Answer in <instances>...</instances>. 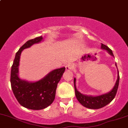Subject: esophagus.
<instances>
[{
  "label": "esophagus",
  "instance_id": "34e87169",
  "mask_svg": "<svg viewBox=\"0 0 128 128\" xmlns=\"http://www.w3.org/2000/svg\"><path fill=\"white\" fill-rule=\"evenodd\" d=\"M66 68L67 70H72L74 68V65L71 63L70 64H68L66 66Z\"/></svg>",
  "mask_w": 128,
  "mask_h": 128
}]
</instances>
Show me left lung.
<instances>
[{
  "mask_svg": "<svg viewBox=\"0 0 128 128\" xmlns=\"http://www.w3.org/2000/svg\"><path fill=\"white\" fill-rule=\"evenodd\" d=\"M102 48L107 50L108 53H109L110 55L114 56L111 49L109 48L108 46H106V45L102 44ZM119 80H120V76H119V72L118 70L117 80H116V84H115L113 89H112V90L110 91V92H108L107 94H103V95H99V96H93L83 95V94H81L80 92H78V91L77 90L75 85L76 79L74 78V87H75L76 97L78 102H79L82 106H84L86 108L93 109H100V108H103L104 106H106L108 104L110 103V102L113 100V99L115 98V96H116V92H117L118 88Z\"/></svg>",
  "mask_w": 128,
  "mask_h": 128,
  "instance_id": "left-lung-1",
  "label": "left lung"
}]
</instances>
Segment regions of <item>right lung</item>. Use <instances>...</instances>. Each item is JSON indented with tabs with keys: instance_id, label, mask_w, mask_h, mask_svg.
Instances as JSON below:
<instances>
[{
	"instance_id": "right-lung-1",
	"label": "right lung",
	"mask_w": 128,
	"mask_h": 128,
	"mask_svg": "<svg viewBox=\"0 0 128 128\" xmlns=\"http://www.w3.org/2000/svg\"><path fill=\"white\" fill-rule=\"evenodd\" d=\"M42 40V36L26 42L15 56L11 70V86L15 97L21 106L33 110H40L50 106L55 98L57 85L65 71V67L54 70L42 80L30 82L18 76L20 56L24 49Z\"/></svg>"
}]
</instances>
